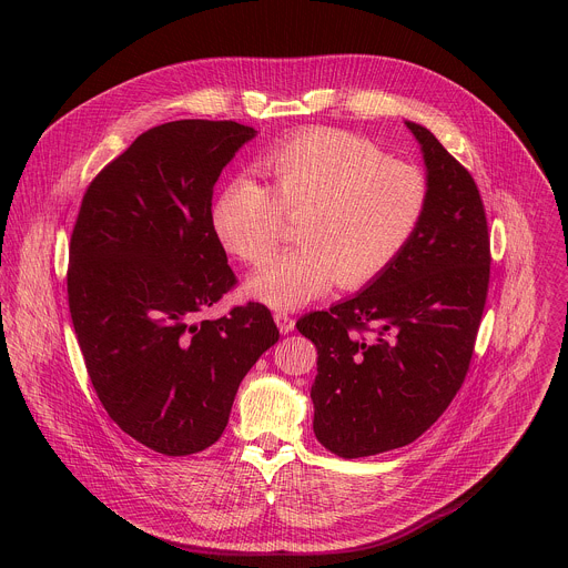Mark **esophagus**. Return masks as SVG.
Here are the masks:
<instances>
[{
  "mask_svg": "<svg viewBox=\"0 0 568 568\" xmlns=\"http://www.w3.org/2000/svg\"><path fill=\"white\" fill-rule=\"evenodd\" d=\"M273 317H275V324H277V328H280L282 333H288V331H293V326H295V320H293L288 313H284V311H277Z\"/></svg>",
  "mask_w": 568,
  "mask_h": 568,
  "instance_id": "1",
  "label": "esophagus"
}]
</instances>
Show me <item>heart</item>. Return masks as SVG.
<instances>
[{
  "mask_svg": "<svg viewBox=\"0 0 568 568\" xmlns=\"http://www.w3.org/2000/svg\"><path fill=\"white\" fill-rule=\"evenodd\" d=\"M271 190L251 176L225 185L210 207L219 244L248 264L277 246L284 216L297 219L295 251L257 268L246 288L257 302L293 311L333 284L363 288L409 246L427 210V181L343 130H308L262 163Z\"/></svg>",
  "mask_w": 568,
  "mask_h": 568,
  "instance_id": "obj_1",
  "label": "heart"
}]
</instances>
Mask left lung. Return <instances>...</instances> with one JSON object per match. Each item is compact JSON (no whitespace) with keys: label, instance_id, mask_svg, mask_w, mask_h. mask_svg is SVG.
<instances>
[{"label":"left lung","instance_id":"1","mask_svg":"<svg viewBox=\"0 0 568 568\" xmlns=\"http://www.w3.org/2000/svg\"><path fill=\"white\" fill-rule=\"evenodd\" d=\"M427 210L403 255L354 297L297 320L317 349L313 432L343 459L416 440L452 403L481 324L490 237L470 172L412 121Z\"/></svg>","mask_w":568,"mask_h":568}]
</instances>
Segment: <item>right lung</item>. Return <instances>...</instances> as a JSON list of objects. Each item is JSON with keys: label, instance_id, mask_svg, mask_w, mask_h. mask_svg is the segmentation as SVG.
Listing matches in <instances>:
<instances>
[{"label": "right lung", "instance_id": "obj_1", "mask_svg": "<svg viewBox=\"0 0 568 568\" xmlns=\"http://www.w3.org/2000/svg\"><path fill=\"white\" fill-rule=\"evenodd\" d=\"M255 136L235 121L152 128L91 181L75 219L67 293L87 374L111 420L165 457L223 434L240 383L280 339L257 302L199 320L237 282L210 207Z\"/></svg>", "mask_w": 568, "mask_h": 568}]
</instances>
